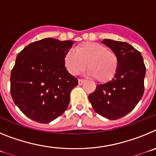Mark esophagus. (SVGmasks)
<instances>
[{"label": "esophagus", "mask_w": 156, "mask_h": 156, "mask_svg": "<svg viewBox=\"0 0 156 156\" xmlns=\"http://www.w3.org/2000/svg\"><path fill=\"white\" fill-rule=\"evenodd\" d=\"M84 82H85L84 80H81V79L78 80V83H79V85H82Z\"/></svg>", "instance_id": "34e87169"}]
</instances>
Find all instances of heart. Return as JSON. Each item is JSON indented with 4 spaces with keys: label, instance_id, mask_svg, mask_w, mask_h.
Returning a JSON list of instances; mask_svg holds the SVG:
<instances>
[{
    "label": "heart",
    "instance_id": "obj_1",
    "mask_svg": "<svg viewBox=\"0 0 156 156\" xmlns=\"http://www.w3.org/2000/svg\"><path fill=\"white\" fill-rule=\"evenodd\" d=\"M87 63V74L98 81L105 83L113 79L119 67L116 54L97 42H83L77 45L76 51L69 50L65 53L64 65L71 75H78L84 70Z\"/></svg>",
    "mask_w": 156,
    "mask_h": 156
}]
</instances>
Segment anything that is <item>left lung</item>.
<instances>
[{"label":"left lung","mask_w":156,"mask_h":156,"mask_svg":"<svg viewBox=\"0 0 156 156\" xmlns=\"http://www.w3.org/2000/svg\"><path fill=\"white\" fill-rule=\"evenodd\" d=\"M102 44L116 54L119 67L113 79L88 96L98 114L106 119H120L132 111L144 94L145 66L141 54L128 43L104 39Z\"/></svg>","instance_id":"left-lung-1"}]
</instances>
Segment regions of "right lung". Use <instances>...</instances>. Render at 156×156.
Instances as JSON below:
<instances>
[{"label":"right lung","mask_w":156,"mask_h":156,"mask_svg":"<svg viewBox=\"0 0 156 156\" xmlns=\"http://www.w3.org/2000/svg\"><path fill=\"white\" fill-rule=\"evenodd\" d=\"M73 41L45 38L18 54L11 73V94L28 118L41 123L55 119L68 108L78 80L69 74L64 55Z\"/></svg>","instance_id":"obj_1"}]
</instances>
